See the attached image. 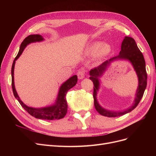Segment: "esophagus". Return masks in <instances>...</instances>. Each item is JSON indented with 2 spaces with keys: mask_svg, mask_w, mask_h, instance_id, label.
<instances>
[{
  "mask_svg": "<svg viewBox=\"0 0 156 156\" xmlns=\"http://www.w3.org/2000/svg\"><path fill=\"white\" fill-rule=\"evenodd\" d=\"M77 75H78V79H80V80L84 78H85V71L83 69H80V71H78V72L77 73Z\"/></svg>",
  "mask_w": 156,
  "mask_h": 156,
  "instance_id": "1",
  "label": "esophagus"
}]
</instances>
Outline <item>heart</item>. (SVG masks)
I'll return each instance as SVG.
<instances>
[{
	"label": "heart",
	"instance_id": "obj_1",
	"mask_svg": "<svg viewBox=\"0 0 156 156\" xmlns=\"http://www.w3.org/2000/svg\"><path fill=\"white\" fill-rule=\"evenodd\" d=\"M111 50L112 47L109 44H101L100 42H95L89 47L87 52L89 55L96 54L97 58L101 59L109 54Z\"/></svg>",
	"mask_w": 156,
	"mask_h": 156
}]
</instances>
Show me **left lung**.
<instances>
[{"instance_id":"left-lung-1","label":"left lung","mask_w":156,"mask_h":156,"mask_svg":"<svg viewBox=\"0 0 156 156\" xmlns=\"http://www.w3.org/2000/svg\"><path fill=\"white\" fill-rule=\"evenodd\" d=\"M128 60L134 68L138 76L139 85L136 93L135 99L133 105L128 109L123 111L115 112L106 110L99 104L96 99L97 93L100 87V78L103 75L106 69H107L110 62L115 60ZM90 80L93 81L94 87V99L95 109L101 115L107 117H118L124 115L132 111H133L143 97L145 90L147 87V75L145 69V61L142 53L135 42V40L129 37H125L121 44V51L119 54L111 58L90 71Z\"/></svg>"}]
</instances>
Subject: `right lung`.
I'll return each mask as SVG.
<instances>
[{
	"label": "right lung",
	"mask_w": 156,
	"mask_h": 156,
	"mask_svg": "<svg viewBox=\"0 0 156 156\" xmlns=\"http://www.w3.org/2000/svg\"><path fill=\"white\" fill-rule=\"evenodd\" d=\"M44 40V38L42 35H30L28 36L27 38H24V40L23 41V42L21 43L20 47L19 52L17 56L15 57L11 68L12 92L15 98L18 101L22 107L32 116H34L37 119H42L45 120L60 119L63 118L67 113L68 104L66 99V94L69 89L76 85L78 81V77L76 75H74L71 76L61 85L59 90L58 94H57V99L54 104L41 108H31L29 107V106L27 105L26 104H24L20 99L17 92L14 86V71L16 61L20 57V55L24 51V49L25 48V47L28 45L34 42H42Z\"/></svg>",
	"instance_id": "right-lung-1"
}]
</instances>
